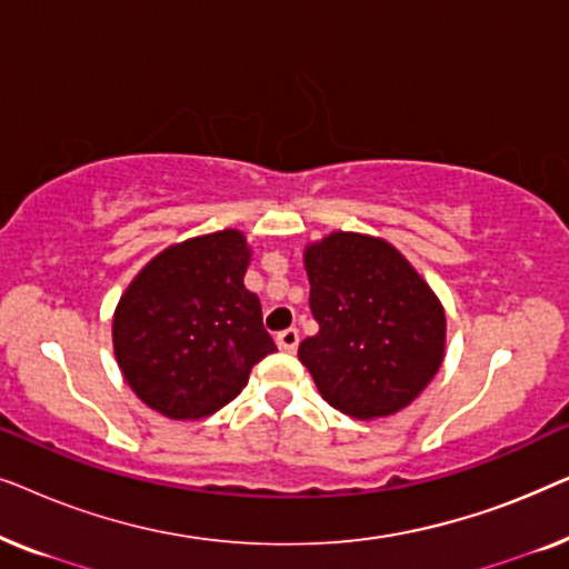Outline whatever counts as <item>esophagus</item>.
I'll return each instance as SVG.
<instances>
[{
  "label": "esophagus",
  "mask_w": 569,
  "mask_h": 569,
  "mask_svg": "<svg viewBox=\"0 0 569 569\" xmlns=\"http://www.w3.org/2000/svg\"><path fill=\"white\" fill-rule=\"evenodd\" d=\"M298 341H300L298 329H284L277 333V347L284 349V352H292V349L298 347Z\"/></svg>",
  "instance_id": "34e87169"
}]
</instances>
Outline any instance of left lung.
Returning a JSON list of instances; mask_svg holds the SVG:
<instances>
[{
    "label": "left lung",
    "instance_id": "obj_1",
    "mask_svg": "<svg viewBox=\"0 0 569 569\" xmlns=\"http://www.w3.org/2000/svg\"><path fill=\"white\" fill-rule=\"evenodd\" d=\"M318 333L298 357L333 409L355 419L409 407L446 352V313L430 284L383 238L331 232L306 248Z\"/></svg>",
    "mask_w": 569,
    "mask_h": 569
}]
</instances>
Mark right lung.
<instances>
[{
  "mask_svg": "<svg viewBox=\"0 0 569 569\" xmlns=\"http://www.w3.org/2000/svg\"><path fill=\"white\" fill-rule=\"evenodd\" d=\"M248 261L243 232L220 230L166 248L121 295L113 352L147 407L170 419L214 415L274 352L243 284Z\"/></svg>",
  "mask_w": 569,
  "mask_h": 569,
  "instance_id": "obj_1",
  "label": "right lung"
}]
</instances>
